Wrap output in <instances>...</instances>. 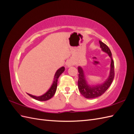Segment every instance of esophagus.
Instances as JSON below:
<instances>
[{
	"label": "esophagus",
	"instance_id": "esophagus-1",
	"mask_svg": "<svg viewBox=\"0 0 134 134\" xmlns=\"http://www.w3.org/2000/svg\"><path fill=\"white\" fill-rule=\"evenodd\" d=\"M73 65V62L71 60H68L67 62V66L68 67H69L70 66H71V65Z\"/></svg>",
	"mask_w": 134,
	"mask_h": 134
}]
</instances>
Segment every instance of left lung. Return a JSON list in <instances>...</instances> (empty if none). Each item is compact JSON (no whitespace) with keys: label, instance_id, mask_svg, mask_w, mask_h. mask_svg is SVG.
Returning a JSON list of instances; mask_svg holds the SVG:
<instances>
[{"label":"left lung","instance_id":"8db88e82","mask_svg":"<svg viewBox=\"0 0 134 134\" xmlns=\"http://www.w3.org/2000/svg\"><path fill=\"white\" fill-rule=\"evenodd\" d=\"M99 42L102 51L108 53L110 58L111 63L110 74L108 79L104 83L97 85H92V86H91V85L88 84L86 79H85L83 69L81 67H78V89L81 94L86 98H94L103 94L108 88L109 87L113 79H114V61H113L112 58V53H111L110 49L106 44L101 41H99Z\"/></svg>","mask_w":134,"mask_h":134}]
</instances>
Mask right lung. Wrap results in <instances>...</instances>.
<instances>
[{"label":"right lung","instance_id":"right-lung-1","mask_svg":"<svg viewBox=\"0 0 134 134\" xmlns=\"http://www.w3.org/2000/svg\"><path fill=\"white\" fill-rule=\"evenodd\" d=\"M64 70H65V68L64 67H62L57 70V71L55 73V77H54V81L52 86H51V87H50V89L48 90L45 94H44L43 95L37 97V96H33L28 93L27 94L29 96H30L31 97L35 98L36 99V100H38V101H47V100H48V99H49L50 98L54 96V94H55L56 89H57V85H58V78L59 77V76L64 72Z\"/></svg>","mask_w":134,"mask_h":134}]
</instances>
